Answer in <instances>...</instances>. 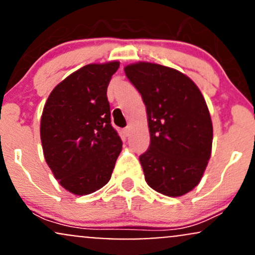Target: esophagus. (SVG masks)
<instances>
[{
    "mask_svg": "<svg viewBox=\"0 0 255 255\" xmlns=\"http://www.w3.org/2000/svg\"><path fill=\"white\" fill-rule=\"evenodd\" d=\"M129 133H130V129H129V127H126L125 129H124V134L126 136H129Z\"/></svg>",
    "mask_w": 255,
    "mask_h": 255,
    "instance_id": "obj_1",
    "label": "esophagus"
}]
</instances>
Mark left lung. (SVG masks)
Listing matches in <instances>:
<instances>
[{"label": "left lung", "instance_id": "left-lung-1", "mask_svg": "<svg viewBox=\"0 0 255 255\" xmlns=\"http://www.w3.org/2000/svg\"><path fill=\"white\" fill-rule=\"evenodd\" d=\"M147 113L150 146L139 160L154 191L180 197L200 182L211 156L212 122L200 90L176 69L139 62L125 68Z\"/></svg>", "mask_w": 255, "mask_h": 255}]
</instances>
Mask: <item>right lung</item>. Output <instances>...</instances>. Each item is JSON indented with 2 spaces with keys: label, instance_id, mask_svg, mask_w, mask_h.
<instances>
[{
  "label": "right lung",
  "instance_id": "1",
  "mask_svg": "<svg viewBox=\"0 0 255 255\" xmlns=\"http://www.w3.org/2000/svg\"><path fill=\"white\" fill-rule=\"evenodd\" d=\"M119 66L87 64L58 84L44 105V157L55 178L73 194H90L109 182L121 152L107 97Z\"/></svg>",
  "mask_w": 255,
  "mask_h": 255
}]
</instances>
